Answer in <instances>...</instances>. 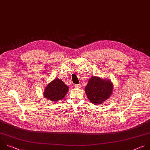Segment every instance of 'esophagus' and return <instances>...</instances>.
Returning <instances> with one entry per match:
<instances>
[{"mask_svg": "<svg viewBox=\"0 0 150 150\" xmlns=\"http://www.w3.org/2000/svg\"><path fill=\"white\" fill-rule=\"evenodd\" d=\"M74 86H75L76 88H81V84H75V85H74Z\"/></svg>", "mask_w": 150, "mask_h": 150, "instance_id": "esophagus-1", "label": "esophagus"}]
</instances>
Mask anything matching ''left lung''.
I'll return each instance as SVG.
<instances>
[{
  "instance_id": "8db88e82",
  "label": "left lung",
  "mask_w": 150,
  "mask_h": 150,
  "mask_svg": "<svg viewBox=\"0 0 150 150\" xmlns=\"http://www.w3.org/2000/svg\"><path fill=\"white\" fill-rule=\"evenodd\" d=\"M113 84L108 79L92 76L85 88V91L89 100L95 105H100L111 96Z\"/></svg>"
}]
</instances>
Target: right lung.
Listing matches in <instances>:
<instances>
[{"instance_id": "obj_1", "label": "right lung", "mask_w": 150, "mask_h": 150, "mask_svg": "<svg viewBox=\"0 0 150 150\" xmlns=\"http://www.w3.org/2000/svg\"><path fill=\"white\" fill-rule=\"evenodd\" d=\"M69 90V87L60 79L56 78L50 82L45 87L43 95L54 103L62 99Z\"/></svg>"}]
</instances>
